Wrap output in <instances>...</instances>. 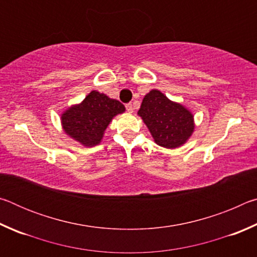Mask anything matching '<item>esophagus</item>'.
<instances>
[{
  "instance_id": "34e87169",
  "label": "esophagus",
  "mask_w": 257,
  "mask_h": 257,
  "mask_svg": "<svg viewBox=\"0 0 257 257\" xmlns=\"http://www.w3.org/2000/svg\"><path fill=\"white\" fill-rule=\"evenodd\" d=\"M125 108H127V111H128L129 113H133V112H134V105H133L132 103L127 104V105H125Z\"/></svg>"
}]
</instances>
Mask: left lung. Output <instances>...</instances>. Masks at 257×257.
<instances>
[{
    "label": "left lung",
    "mask_w": 257,
    "mask_h": 257,
    "mask_svg": "<svg viewBox=\"0 0 257 257\" xmlns=\"http://www.w3.org/2000/svg\"><path fill=\"white\" fill-rule=\"evenodd\" d=\"M137 114L144 121L155 144L175 150L186 144L195 130L194 114L179 102L171 101L159 89L143 98Z\"/></svg>",
    "instance_id": "obj_1"
}]
</instances>
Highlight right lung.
Segmentation results:
<instances>
[{
    "mask_svg": "<svg viewBox=\"0 0 257 257\" xmlns=\"http://www.w3.org/2000/svg\"><path fill=\"white\" fill-rule=\"evenodd\" d=\"M124 111L119 101L92 90L80 103L72 104L61 113V125L73 141L85 147H94L101 144L112 119Z\"/></svg>",
    "mask_w": 257,
    "mask_h": 257,
    "instance_id": "obj_1",
    "label": "right lung"
}]
</instances>
